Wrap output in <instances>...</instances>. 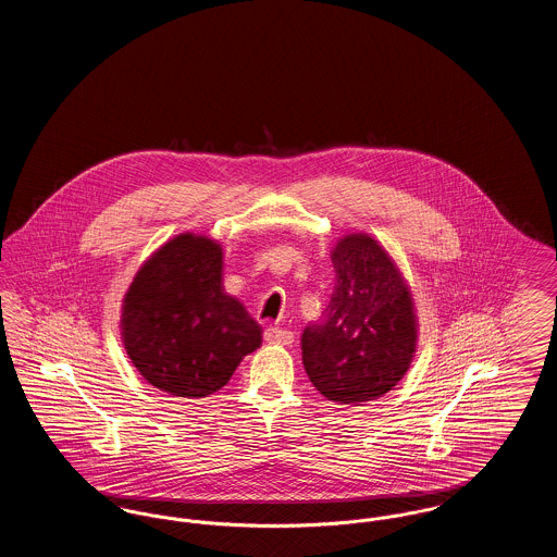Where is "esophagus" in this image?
<instances>
[{"label": "esophagus", "mask_w": 557, "mask_h": 557, "mask_svg": "<svg viewBox=\"0 0 557 557\" xmlns=\"http://www.w3.org/2000/svg\"><path fill=\"white\" fill-rule=\"evenodd\" d=\"M265 341L269 345L288 346L294 343V334H292L290 330H282V327L271 325V327H267L265 330Z\"/></svg>", "instance_id": "34e87169"}]
</instances>
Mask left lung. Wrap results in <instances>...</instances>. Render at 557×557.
<instances>
[{"label": "left lung", "instance_id": "1", "mask_svg": "<svg viewBox=\"0 0 557 557\" xmlns=\"http://www.w3.org/2000/svg\"><path fill=\"white\" fill-rule=\"evenodd\" d=\"M336 284L321 323L302 332V363L327 400L357 405L393 391L418 345L413 296L377 239L348 234L332 248Z\"/></svg>", "mask_w": 557, "mask_h": 557}]
</instances>
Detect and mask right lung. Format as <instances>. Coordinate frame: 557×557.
<instances>
[{
	"label": "right lung",
	"mask_w": 557,
	"mask_h": 557,
	"mask_svg": "<svg viewBox=\"0 0 557 557\" xmlns=\"http://www.w3.org/2000/svg\"><path fill=\"white\" fill-rule=\"evenodd\" d=\"M261 325L223 290L216 239L180 234L139 267L123 298L121 336L133 366L166 395L209 397L261 346Z\"/></svg>",
	"instance_id": "obj_1"
}]
</instances>
